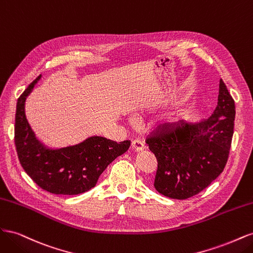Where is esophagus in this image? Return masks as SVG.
<instances>
[{"mask_svg":"<svg viewBox=\"0 0 253 253\" xmlns=\"http://www.w3.org/2000/svg\"><path fill=\"white\" fill-rule=\"evenodd\" d=\"M132 148L135 151H142L145 148V145H144L143 141H141L140 139H134L132 141Z\"/></svg>","mask_w":253,"mask_h":253,"instance_id":"esophagus-1","label":"esophagus"}]
</instances>
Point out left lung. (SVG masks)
I'll list each match as a JSON object with an SVG mask.
<instances>
[{
	"label": "left lung",
	"mask_w": 253,
	"mask_h": 253,
	"mask_svg": "<svg viewBox=\"0 0 253 253\" xmlns=\"http://www.w3.org/2000/svg\"><path fill=\"white\" fill-rule=\"evenodd\" d=\"M235 104L223 79L211 116L158 128L145 142L157 159L154 187L175 200L198 194L224 171L234 131Z\"/></svg>",
	"instance_id": "obj_1"
}]
</instances>
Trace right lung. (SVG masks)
Wrapping results in <instances>:
<instances>
[{"mask_svg":"<svg viewBox=\"0 0 253 253\" xmlns=\"http://www.w3.org/2000/svg\"><path fill=\"white\" fill-rule=\"evenodd\" d=\"M39 76L17 102L14 144L23 169L38 186L49 193L77 195L96 186L99 176L113 160L124 154L131 140L116 142L94 136L73 147L49 150L37 140L25 117V99Z\"/></svg>","mask_w":253,"mask_h":253,"instance_id":"right-lung-1","label":"right lung"}]
</instances>
